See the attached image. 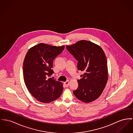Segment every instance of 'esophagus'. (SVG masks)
<instances>
[{"label":"esophagus","instance_id":"esophagus-1","mask_svg":"<svg viewBox=\"0 0 133 133\" xmlns=\"http://www.w3.org/2000/svg\"><path fill=\"white\" fill-rule=\"evenodd\" d=\"M69 84H70V82H69V81H66V82H64V86H65L66 87H68L69 86Z\"/></svg>","mask_w":133,"mask_h":133}]
</instances>
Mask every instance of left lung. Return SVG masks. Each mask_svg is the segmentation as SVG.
Wrapping results in <instances>:
<instances>
[{
    "label": "left lung",
    "instance_id": "left-lung-1",
    "mask_svg": "<svg viewBox=\"0 0 133 133\" xmlns=\"http://www.w3.org/2000/svg\"><path fill=\"white\" fill-rule=\"evenodd\" d=\"M66 48L78 62V69L84 72L78 80L79 86L73 91L74 95L84 102L94 101L102 94L108 80L107 59L103 49L86 40Z\"/></svg>",
    "mask_w": 133,
    "mask_h": 133
}]
</instances>
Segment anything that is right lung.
Instances as JSON below:
<instances>
[{
  "mask_svg": "<svg viewBox=\"0 0 133 133\" xmlns=\"http://www.w3.org/2000/svg\"><path fill=\"white\" fill-rule=\"evenodd\" d=\"M64 48V46L40 43L31 48L26 55L23 63L24 82L30 93L41 102H51L62 93V83L50 77L54 73L53 60Z\"/></svg>",
  "mask_w": 133,
  "mask_h": 133,
  "instance_id": "obj_1",
  "label": "right lung"
}]
</instances>
